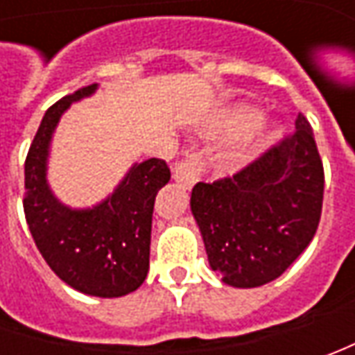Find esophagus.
I'll return each instance as SVG.
<instances>
[{"instance_id": "esophagus-1", "label": "esophagus", "mask_w": 355, "mask_h": 355, "mask_svg": "<svg viewBox=\"0 0 355 355\" xmlns=\"http://www.w3.org/2000/svg\"><path fill=\"white\" fill-rule=\"evenodd\" d=\"M205 170H207V166H205L203 157L199 156L198 152H189L187 150L184 159H180L173 166V180L184 184L185 187H191L205 173Z\"/></svg>"}]
</instances>
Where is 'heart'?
Segmentation results:
<instances>
[{
  "instance_id": "obj_1",
  "label": "heart",
  "mask_w": 355,
  "mask_h": 355,
  "mask_svg": "<svg viewBox=\"0 0 355 355\" xmlns=\"http://www.w3.org/2000/svg\"><path fill=\"white\" fill-rule=\"evenodd\" d=\"M252 120H254V112L252 110H239V112H235L233 114V118H231V122L235 124V126H247V124H251ZM251 140H245L243 144H239V146H235L231 152H229V159L231 162H237V159H243V157L249 154V148H251Z\"/></svg>"
}]
</instances>
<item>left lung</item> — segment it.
Instances as JSON below:
<instances>
[{"label": "left lung", "instance_id": "8db88e82", "mask_svg": "<svg viewBox=\"0 0 355 355\" xmlns=\"http://www.w3.org/2000/svg\"><path fill=\"white\" fill-rule=\"evenodd\" d=\"M324 199V166L312 126L296 130L237 173L191 191V211L207 259L225 284L261 286L293 265L316 235Z\"/></svg>", "mask_w": 355, "mask_h": 355}]
</instances>
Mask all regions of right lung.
I'll return each instance as SVG.
<instances>
[{"mask_svg":"<svg viewBox=\"0 0 355 355\" xmlns=\"http://www.w3.org/2000/svg\"><path fill=\"white\" fill-rule=\"evenodd\" d=\"M96 90L89 85L62 96L41 120L25 159L23 211L35 245L51 270L78 293L114 298L134 293L150 268L152 213L170 168L152 157L136 164L116 191L92 209H71L49 189V142L61 114Z\"/></svg>","mask_w":355,"mask_h":355,"instance_id":"add662e5","label":"right lung"}]
</instances>
